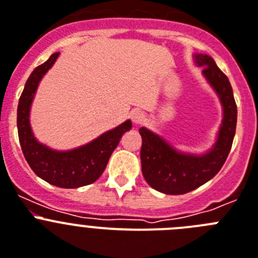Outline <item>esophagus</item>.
I'll list each match as a JSON object with an SVG mask.
<instances>
[{
	"instance_id": "esophagus-1",
	"label": "esophagus",
	"mask_w": 258,
	"mask_h": 258,
	"mask_svg": "<svg viewBox=\"0 0 258 258\" xmlns=\"http://www.w3.org/2000/svg\"><path fill=\"white\" fill-rule=\"evenodd\" d=\"M131 119L135 124H141L143 123V120L145 119V114H144L141 110H134L131 113Z\"/></svg>"
}]
</instances>
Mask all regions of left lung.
I'll list each match as a JSON object with an SVG mask.
<instances>
[{
  "mask_svg": "<svg viewBox=\"0 0 258 258\" xmlns=\"http://www.w3.org/2000/svg\"><path fill=\"white\" fill-rule=\"evenodd\" d=\"M203 67L204 77L219 94L224 106V120L213 149L204 155L181 154L173 150L158 135L141 127V171L146 182L158 191L180 196L197 189L217 175L233 145L236 128V104L227 77L208 55H196Z\"/></svg>",
  "mask_w": 258,
  "mask_h": 258,
  "instance_id": "obj_1",
  "label": "left lung"
}]
</instances>
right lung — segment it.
I'll use <instances>...</instances> for the list:
<instances>
[{
	"label": "right lung",
	"mask_w": 258,
	"mask_h": 258,
	"mask_svg": "<svg viewBox=\"0 0 258 258\" xmlns=\"http://www.w3.org/2000/svg\"><path fill=\"white\" fill-rule=\"evenodd\" d=\"M57 56L59 52L51 55L48 60L32 72L27 80L18 104L16 123L23 154L33 172L48 184L73 189L92 184L100 177L122 135L131 128L132 123L131 120H126L117 128L105 132L87 145L69 152H55L39 144L29 126V109L38 82L52 67Z\"/></svg>",
	"instance_id": "obj_1"
}]
</instances>
